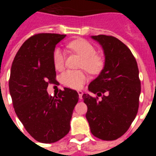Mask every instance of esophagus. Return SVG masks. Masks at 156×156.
Masks as SVG:
<instances>
[{"label":"esophagus","mask_w":156,"mask_h":156,"mask_svg":"<svg viewBox=\"0 0 156 156\" xmlns=\"http://www.w3.org/2000/svg\"><path fill=\"white\" fill-rule=\"evenodd\" d=\"M78 96H79V98L82 99V98H83V91H81V90H78Z\"/></svg>","instance_id":"obj_1"}]
</instances>
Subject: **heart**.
<instances>
[{
  "instance_id": "heart-1",
  "label": "heart",
  "mask_w": 156,
  "mask_h": 156,
  "mask_svg": "<svg viewBox=\"0 0 156 156\" xmlns=\"http://www.w3.org/2000/svg\"><path fill=\"white\" fill-rule=\"evenodd\" d=\"M68 47L83 58L81 68H85L91 73H97L101 70L104 66V61L101 57L96 54V49L89 41L84 39H78L68 43ZM52 61L55 68L58 70L64 67L65 54L61 48H57L53 50ZM87 79L88 76L84 71L68 70L60 76L62 83L73 88H82Z\"/></svg>"
}]
</instances>
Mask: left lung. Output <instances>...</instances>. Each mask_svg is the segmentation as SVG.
<instances>
[{
	"label": "left lung",
	"mask_w": 156,
	"mask_h": 156,
	"mask_svg": "<svg viewBox=\"0 0 156 156\" xmlns=\"http://www.w3.org/2000/svg\"><path fill=\"white\" fill-rule=\"evenodd\" d=\"M105 56V67L83 94L86 119L91 133L103 140H115L129 129L138 113L141 91L139 68L127 46L112 36H92Z\"/></svg>",
	"instance_id": "8db88e82"
}]
</instances>
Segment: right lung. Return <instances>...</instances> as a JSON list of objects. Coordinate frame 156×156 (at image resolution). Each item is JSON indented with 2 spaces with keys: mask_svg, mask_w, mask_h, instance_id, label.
I'll use <instances>...</instances> for the list:
<instances>
[{
  "mask_svg": "<svg viewBox=\"0 0 156 156\" xmlns=\"http://www.w3.org/2000/svg\"><path fill=\"white\" fill-rule=\"evenodd\" d=\"M66 35L38 33L22 44L11 68L9 90L17 117L36 140L50 144L70 130V120L78 101L76 90L64 88L58 96L47 88L55 83L52 52Z\"/></svg>",
  "mask_w": 156,
  "mask_h": 156,
  "instance_id": "add662e5",
  "label": "right lung"
}]
</instances>
